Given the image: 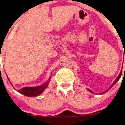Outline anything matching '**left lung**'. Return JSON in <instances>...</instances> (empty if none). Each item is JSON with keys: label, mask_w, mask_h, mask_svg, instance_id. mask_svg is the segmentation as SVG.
<instances>
[{"label": "left lung", "mask_w": 125, "mask_h": 125, "mask_svg": "<svg viewBox=\"0 0 125 125\" xmlns=\"http://www.w3.org/2000/svg\"><path fill=\"white\" fill-rule=\"evenodd\" d=\"M121 75H122V71H121V72H120V74H119V75H118V77H117V79H115V81H114V82H113V84H112V85H111V86H110V88H109V89H108V90H106V91H105L103 92V93H100V94H104V93H106V92H108V91H109V89H111V88H112V87H113V86H114V85H115V83H116L117 82H118V80H119V79H120V78ZM88 91H89V92H91V93H93V94H94V92H93V91H91V90H90V89H88Z\"/></svg>", "instance_id": "8db88e82"}]
</instances>
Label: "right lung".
<instances>
[{"mask_svg":"<svg viewBox=\"0 0 125 125\" xmlns=\"http://www.w3.org/2000/svg\"><path fill=\"white\" fill-rule=\"evenodd\" d=\"M50 79H51V77L49 78L48 80L46 82L44 83V84L40 85V86L36 87H25V88H22L21 89H17V91L28 97L37 96L39 94H42L44 91V90L47 88L48 86L49 83H50ZM11 84L12 86L11 83Z\"/></svg>","mask_w":125,"mask_h":125,"instance_id":"add662e5","label":"right lung"}]
</instances>
